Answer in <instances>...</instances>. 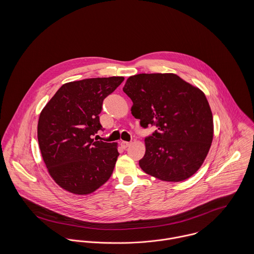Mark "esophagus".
Here are the masks:
<instances>
[{
	"label": "esophagus",
	"mask_w": 254,
	"mask_h": 254,
	"mask_svg": "<svg viewBox=\"0 0 254 254\" xmlns=\"http://www.w3.org/2000/svg\"><path fill=\"white\" fill-rule=\"evenodd\" d=\"M130 145H131V142H126V141H122V142H121V146H122L123 148H127Z\"/></svg>",
	"instance_id": "esophagus-1"
}]
</instances>
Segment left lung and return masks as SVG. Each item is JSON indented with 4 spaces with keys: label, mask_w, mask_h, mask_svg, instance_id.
I'll list each match as a JSON object with an SVG mask.
<instances>
[{
    "label": "left lung",
    "mask_w": 254,
    "mask_h": 254,
    "mask_svg": "<svg viewBox=\"0 0 254 254\" xmlns=\"http://www.w3.org/2000/svg\"><path fill=\"white\" fill-rule=\"evenodd\" d=\"M123 92L145 137L143 171L166 182H181L203 163L213 139V117L205 95L173 73H142L127 79Z\"/></svg>",
    "instance_id": "8db88e82"
}]
</instances>
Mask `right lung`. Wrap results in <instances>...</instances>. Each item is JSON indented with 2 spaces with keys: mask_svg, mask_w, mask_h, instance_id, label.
I'll return each mask as SVG.
<instances>
[{
  "mask_svg": "<svg viewBox=\"0 0 254 254\" xmlns=\"http://www.w3.org/2000/svg\"><path fill=\"white\" fill-rule=\"evenodd\" d=\"M124 77L90 78L63 85L40 113L38 142L55 182L74 194H88L109 180L119 155L115 143L95 141L103 130L104 100Z\"/></svg>",
  "mask_w": 254,
  "mask_h": 254,
  "instance_id": "obj_1",
  "label": "right lung"
}]
</instances>
